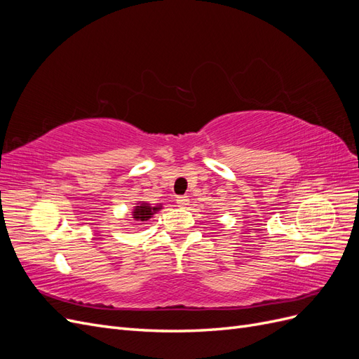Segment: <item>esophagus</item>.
<instances>
[{
	"label": "esophagus",
	"mask_w": 359,
	"mask_h": 359,
	"mask_svg": "<svg viewBox=\"0 0 359 359\" xmlns=\"http://www.w3.org/2000/svg\"><path fill=\"white\" fill-rule=\"evenodd\" d=\"M175 201H177L178 206H186V205H189V202H190L189 196H177Z\"/></svg>",
	"instance_id": "esophagus-1"
}]
</instances>
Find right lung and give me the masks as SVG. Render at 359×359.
<instances>
[{
    "label": "right lung",
    "mask_w": 359,
    "mask_h": 359,
    "mask_svg": "<svg viewBox=\"0 0 359 359\" xmlns=\"http://www.w3.org/2000/svg\"><path fill=\"white\" fill-rule=\"evenodd\" d=\"M158 210H161V205L157 206H151L147 202H139L136 203L135 210H133V219L136 222H147L153 217Z\"/></svg>",
    "instance_id": "obj_1"
}]
</instances>
